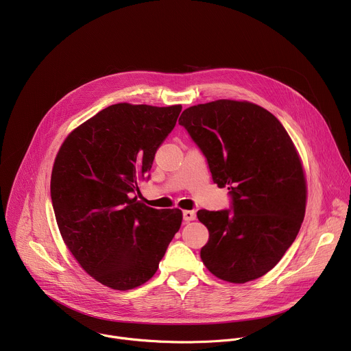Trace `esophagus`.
Segmentation results:
<instances>
[{
	"mask_svg": "<svg viewBox=\"0 0 351 351\" xmlns=\"http://www.w3.org/2000/svg\"><path fill=\"white\" fill-rule=\"evenodd\" d=\"M183 219H184L186 222L194 221V219H195V213H194V211H190V210H184V211H183Z\"/></svg>",
	"mask_w": 351,
	"mask_h": 351,
	"instance_id": "1",
	"label": "esophagus"
}]
</instances>
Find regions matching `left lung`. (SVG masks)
Segmentation results:
<instances>
[{
    "label": "left lung",
    "mask_w": 351,
    "mask_h": 351,
    "mask_svg": "<svg viewBox=\"0 0 351 351\" xmlns=\"http://www.w3.org/2000/svg\"><path fill=\"white\" fill-rule=\"evenodd\" d=\"M182 125L228 187L232 210L197 213L210 232L202 260L217 278L245 283L271 271L294 241L306 214L302 161L282 123L248 101L217 99L184 110Z\"/></svg>",
    "instance_id": "1"
}]
</instances>
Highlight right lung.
<instances>
[{"label":"right lung","instance_id":"obj_1","mask_svg":"<svg viewBox=\"0 0 351 351\" xmlns=\"http://www.w3.org/2000/svg\"><path fill=\"white\" fill-rule=\"evenodd\" d=\"M180 111L110 106L69 133L57 154L51 199L61 236L80 267L111 289L152 279L180 228V210L147 207L134 195Z\"/></svg>","mask_w":351,"mask_h":351}]
</instances>
